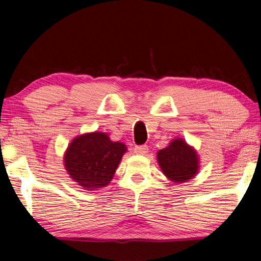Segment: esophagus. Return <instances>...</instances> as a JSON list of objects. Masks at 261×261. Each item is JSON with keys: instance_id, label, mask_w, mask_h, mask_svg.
Returning a JSON list of instances; mask_svg holds the SVG:
<instances>
[{"instance_id": "esophagus-1", "label": "esophagus", "mask_w": 261, "mask_h": 261, "mask_svg": "<svg viewBox=\"0 0 261 261\" xmlns=\"http://www.w3.org/2000/svg\"><path fill=\"white\" fill-rule=\"evenodd\" d=\"M134 151L136 154H140V155H145L148 152V148L146 145H141V146H135Z\"/></svg>"}]
</instances>
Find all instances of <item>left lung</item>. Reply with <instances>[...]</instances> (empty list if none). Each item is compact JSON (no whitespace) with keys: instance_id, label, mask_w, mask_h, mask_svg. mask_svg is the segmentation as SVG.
I'll return each instance as SVG.
<instances>
[{"instance_id":"8db88e82","label":"left lung","mask_w":261,"mask_h":261,"mask_svg":"<svg viewBox=\"0 0 261 261\" xmlns=\"http://www.w3.org/2000/svg\"><path fill=\"white\" fill-rule=\"evenodd\" d=\"M156 159L162 173L174 183H183L193 178L199 169V158L187 141L177 138L169 146L160 149Z\"/></svg>"}]
</instances>
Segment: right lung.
<instances>
[{
    "label": "right lung",
    "mask_w": 261,
    "mask_h": 261,
    "mask_svg": "<svg viewBox=\"0 0 261 261\" xmlns=\"http://www.w3.org/2000/svg\"><path fill=\"white\" fill-rule=\"evenodd\" d=\"M126 152L120 141H112L105 132L78 136L64 154V167L74 182L85 190L107 187Z\"/></svg>",
    "instance_id": "obj_1"
}]
</instances>
